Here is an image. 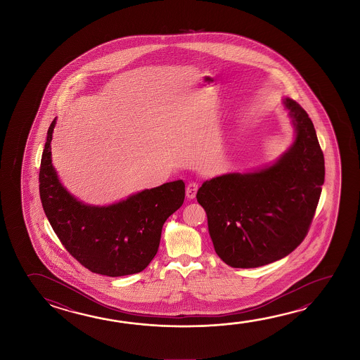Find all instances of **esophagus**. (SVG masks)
I'll list each match as a JSON object with an SVG mask.
<instances>
[{"instance_id":"34e87169","label":"esophagus","mask_w":360,"mask_h":360,"mask_svg":"<svg viewBox=\"0 0 360 360\" xmlns=\"http://www.w3.org/2000/svg\"><path fill=\"white\" fill-rule=\"evenodd\" d=\"M200 188V184L197 182H189L187 188H186V195L188 197L189 200H193L195 195H197V191Z\"/></svg>"}]
</instances>
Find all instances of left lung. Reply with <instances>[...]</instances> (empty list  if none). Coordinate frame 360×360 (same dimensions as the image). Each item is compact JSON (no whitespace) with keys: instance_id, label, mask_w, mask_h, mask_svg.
<instances>
[{"instance_id":"1","label":"left lung","mask_w":360,"mask_h":360,"mask_svg":"<svg viewBox=\"0 0 360 360\" xmlns=\"http://www.w3.org/2000/svg\"><path fill=\"white\" fill-rule=\"evenodd\" d=\"M295 142L271 167L206 181L197 192L214 251L224 264L252 269L291 254L304 241L324 184V154L307 112L283 101Z\"/></svg>"}]
</instances>
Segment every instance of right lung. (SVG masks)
I'll list each match as a JSON object with an SVG mask.
<instances>
[{
	"label": "right lung",
	"mask_w": 360,
	"mask_h": 360,
	"mask_svg": "<svg viewBox=\"0 0 360 360\" xmlns=\"http://www.w3.org/2000/svg\"><path fill=\"white\" fill-rule=\"evenodd\" d=\"M55 119L39 173L42 208L66 251L95 274L118 277L147 267L160 248L167 218L182 206L183 181L146 189L108 207L84 205L66 191L51 163Z\"/></svg>",
	"instance_id": "right-lung-1"
}]
</instances>
